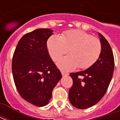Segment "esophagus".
I'll return each instance as SVG.
<instances>
[{
	"mask_svg": "<svg viewBox=\"0 0 120 120\" xmlns=\"http://www.w3.org/2000/svg\"><path fill=\"white\" fill-rule=\"evenodd\" d=\"M61 73H62V76H68V75H69L68 73H66V72H64V71H61Z\"/></svg>",
	"mask_w": 120,
	"mask_h": 120,
	"instance_id": "34e87169",
	"label": "esophagus"
}]
</instances>
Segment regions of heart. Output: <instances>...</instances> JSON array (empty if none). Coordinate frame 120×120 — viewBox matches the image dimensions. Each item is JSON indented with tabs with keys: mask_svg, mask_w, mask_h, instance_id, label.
Masks as SVG:
<instances>
[{
	"mask_svg": "<svg viewBox=\"0 0 120 120\" xmlns=\"http://www.w3.org/2000/svg\"><path fill=\"white\" fill-rule=\"evenodd\" d=\"M47 48L53 61H56L68 52L69 55L60 58L57 65L60 69L71 71L78 67L87 69L100 58L102 45L100 40L79 30H71L61 34H53L47 41Z\"/></svg>",
	"mask_w": 120,
	"mask_h": 120,
	"instance_id": "obj_1",
	"label": "heart"
}]
</instances>
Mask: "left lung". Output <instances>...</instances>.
I'll return each mask as SVG.
<instances>
[{
	"label": "left lung",
	"instance_id": "obj_1",
	"mask_svg": "<svg viewBox=\"0 0 120 120\" xmlns=\"http://www.w3.org/2000/svg\"><path fill=\"white\" fill-rule=\"evenodd\" d=\"M102 51L100 58L87 69L70 73L73 86L69 91L71 103L78 109L94 105L107 90L113 75L114 59L107 40L99 33Z\"/></svg>",
	"mask_w": 120,
	"mask_h": 120
}]
</instances>
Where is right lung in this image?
Instances as JSON below:
<instances>
[{
    "label": "right lung",
    "mask_w": 120,
    "mask_h": 120,
    "mask_svg": "<svg viewBox=\"0 0 120 120\" xmlns=\"http://www.w3.org/2000/svg\"><path fill=\"white\" fill-rule=\"evenodd\" d=\"M49 29H38L20 38L13 56L15 84L22 98L37 107L49 103L62 74L50 57L47 41Z\"/></svg>",
    "instance_id": "obj_1"
}]
</instances>
